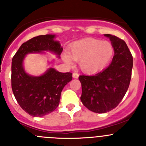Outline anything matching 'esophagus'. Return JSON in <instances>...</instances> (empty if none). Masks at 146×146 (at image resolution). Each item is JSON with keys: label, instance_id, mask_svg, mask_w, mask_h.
Wrapping results in <instances>:
<instances>
[{"label": "esophagus", "instance_id": "obj_1", "mask_svg": "<svg viewBox=\"0 0 146 146\" xmlns=\"http://www.w3.org/2000/svg\"><path fill=\"white\" fill-rule=\"evenodd\" d=\"M72 77H73V78H75V79H77V78H78V77H79V74H77V73H76V72H74V73H73V74H72Z\"/></svg>", "mask_w": 146, "mask_h": 146}]
</instances>
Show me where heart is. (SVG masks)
Listing matches in <instances>:
<instances>
[{
	"mask_svg": "<svg viewBox=\"0 0 146 146\" xmlns=\"http://www.w3.org/2000/svg\"><path fill=\"white\" fill-rule=\"evenodd\" d=\"M114 53L110 42L94 38L77 41L69 49V55L63 54L66 64L72 65V59L79 61L80 68L86 74H94L102 70L108 64Z\"/></svg>",
	"mask_w": 146,
	"mask_h": 146,
	"instance_id": "obj_1",
	"label": "heart"
}]
</instances>
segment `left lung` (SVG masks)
I'll return each instance as SVG.
<instances>
[{
    "label": "left lung",
    "mask_w": 146,
    "mask_h": 146,
    "mask_svg": "<svg viewBox=\"0 0 146 146\" xmlns=\"http://www.w3.org/2000/svg\"><path fill=\"white\" fill-rule=\"evenodd\" d=\"M114 48V56L106 69L95 75H80V99L85 107L96 113H104L116 108L128 90L133 58L126 42L115 36L104 34Z\"/></svg>",
    "instance_id": "8db88e82"
}]
</instances>
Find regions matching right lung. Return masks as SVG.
Here are the masks:
<instances>
[{
	"label": "right lung",
	"mask_w": 146,
	"mask_h": 146,
	"mask_svg": "<svg viewBox=\"0 0 146 146\" xmlns=\"http://www.w3.org/2000/svg\"><path fill=\"white\" fill-rule=\"evenodd\" d=\"M55 35H41L33 37L20 46L11 62V88L22 109L33 117H42L54 111L60 102L64 86L72 80L71 72H58L50 67L39 76L28 74L24 60L28 54L52 52L58 58L63 51ZM53 63V60L49 64Z\"/></svg>",
	"instance_id": "add662e5"
}]
</instances>
